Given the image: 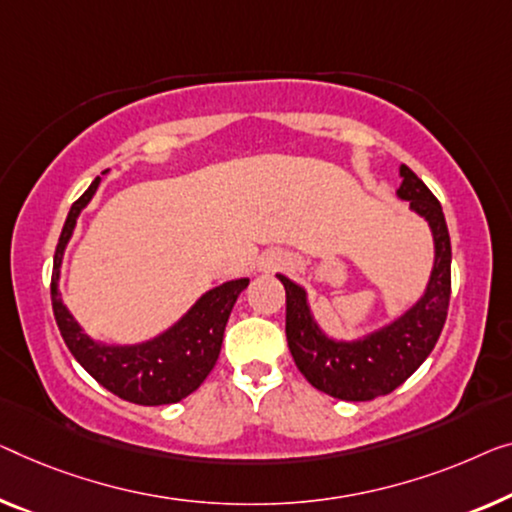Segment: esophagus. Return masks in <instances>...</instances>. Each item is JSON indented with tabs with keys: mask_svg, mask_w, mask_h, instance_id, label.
Returning a JSON list of instances; mask_svg holds the SVG:
<instances>
[{
	"mask_svg": "<svg viewBox=\"0 0 512 512\" xmlns=\"http://www.w3.org/2000/svg\"><path fill=\"white\" fill-rule=\"evenodd\" d=\"M285 264H287V255H282V253H266L262 257V262H259V269L269 273V271L280 269V266H285Z\"/></svg>",
	"mask_w": 512,
	"mask_h": 512,
	"instance_id": "1",
	"label": "esophagus"
}]
</instances>
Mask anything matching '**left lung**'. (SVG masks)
Wrapping results in <instances>:
<instances>
[{
  "label": "left lung",
  "instance_id": "left-lung-1",
  "mask_svg": "<svg viewBox=\"0 0 512 512\" xmlns=\"http://www.w3.org/2000/svg\"><path fill=\"white\" fill-rule=\"evenodd\" d=\"M400 177L398 197L427 220L434 241L430 280L421 299L404 315L358 340H333L312 317L305 289L278 273L287 294L289 352L301 375L331 398L365 402L395 391L421 368L446 324L451 301V236L444 211L407 165H400Z\"/></svg>",
  "mask_w": 512,
  "mask_h": 512
}]
</instances>
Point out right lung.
<instances>
[{
  "mask_svg": "<svg viewBox=\"0 0 512 512\" xmlns=\"http://www.w3.org/2000/svg\"><path fill=\"white\" fill-rule=\"evenodd\" d=\"M98 183H101V177L91 181V186L80 195V200L73 202L55 250L50 294L61 338L71 349L75 361L98 384L108 388L110 393L119 395L121 400L144 404V407L174 404L197 391L202 381L209 377V372L218 361L220 347H223L227 319H230L236 299L248 287L250 280H227L223 285L209 289L177 324L147 342L108 345V342L89 338L85 329L68 312L64 301H61L59 269L78 216L91 202Z\"/></svg>",
  "mask_w": 512,
  "mask_h": 512,
  "instance_id": "right-lung-1",
  "label": "right lung"
}]
</instances>
